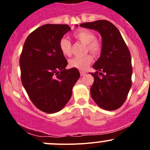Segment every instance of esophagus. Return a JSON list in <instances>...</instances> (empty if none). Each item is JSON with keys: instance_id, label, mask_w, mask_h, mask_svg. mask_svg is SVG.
I'll return each mask as SVG.
<instances>
[{"instance_id": "obj_1", "label": "esophagus", "mask_w": 150, "mask_h": 150, "mask_svg": "<svg viewBox=\"0 0 150 150\" xmlns=\"http://www.w3.org/2000/svg\"><path fill=\"white\" fill-rule=\"evenodd\" d=\"M86 74V72H84V71H81V76H83V75H85Z\"/></svg>"}]
</instances>
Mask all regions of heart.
<instances>
[{
  "instance_id": "1",
  "label": "heart",
  "mask_w": 150,
  "mask_h": 150,
  "mask_svg": "<svg viewBox=\"0 0 150 150\" xmlns=\"http://www.w3.org/2000/svg\"><path fill=\"white\" fill-rule=\"evenodd\" d=\"M74 38L78 41L86 45L85 52H90L95 57H98L102 51V43L96 38V35L92 31L86 29L77 30L73 34ZM59 47L62 54L65 57L72 55V43L65 37L60 39ZM93 61V57L91 54H86L82 57H75L69 61V67L76 68L80 70H85Z\"/></svg>"
}]
</instances>
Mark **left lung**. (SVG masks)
<instances>
[{
  "instance_id": "1",
  "label": "left lung",
  "mask_w": 150,
  "mask_h": 150,
  "mask_svg": "<svg viewBox=\"0 0 150 150\" xmlns=\"http://www.w3.org/2000/svg\"><path fill=\"white\" fill-rule=\"evenodd\" d=\"M97 30L102 38L101 57L91 73L94 82L91 88L92 99L106 110H115L124 104L132 85V65L129 49L118 29L112 22L98 20L81 24Z\"/></svg>"
}]
</instances>
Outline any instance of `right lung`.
Returning a JSON list of instances; mask_svg holds the SVG:
<instances>
[{
    "instance_id": "1",
    "label": "right lung",
    "mask_w": 150,
    "mask_h": 150,
    "mask_svg": "<svg viewBox=\"0 0 150 150\" xmlns=\"http://www.w3.org/2000/svg\"><path fill=\"white\" fill-rule=\"evenodd\" d=\"M70 30L67 25L39 27L27 38L21 53L22 85L33 104L44 112L61 110L80 78L76 68L65 69L67 61L59 47L60 39Z\"/></svg>"
}]
</instances>
